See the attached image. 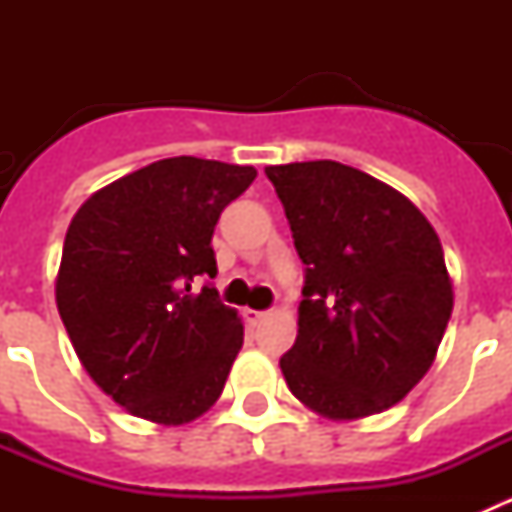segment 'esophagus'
<instances>
[{
  "mask_svg": "<svg viewBox=\"0 0 512 512\" xmlns=\"http://www.w3.org/2000/svg\"><path fill=\"white\" fill-rule=\"evenodd\" d=\"M243 318H246L251 325H256V323H261V320L266 318V312L251 310V307H248V310H243Z\"/></svg>",
  "mask_w": 512,
  "mask_h": 512,
  "instance_id": "34e87169",
  "label": "esophagus"
}]
</instances>
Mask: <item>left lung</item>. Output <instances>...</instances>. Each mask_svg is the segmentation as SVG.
<instances>
[{
  "label": "left lung",
  "instance_id": "left-lung-1",
  "mask_svg": "<svg viewBox=\"0 0 512 512\" xmlns=\"http://www.w3.org/2000/svg\"><path fill=\"white\" fill-rule=\"evenodd\" d=\"M305 271L289 392L328 420L392 408L436 361L454 310L438 233L413 202L338 161L266 166Z\"/></svg>",
  "mask_w": 512,
  "mask_h": 512
}]
</instances>
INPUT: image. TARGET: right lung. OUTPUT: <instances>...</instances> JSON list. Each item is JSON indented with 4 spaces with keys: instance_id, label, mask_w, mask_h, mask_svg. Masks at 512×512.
<instances>
[{
    "instance_id": "1",
    "label": "right lung",
    "mask_w": 512,
    "mask_h": 512,
    "mask_svg": "<svg viewBox=\"0 0 512 512\" xmlns=\"http://www.w3.org/2000/svg\"><path fill=\"white\" fill-rule=\"evenodd\" d=\"M256 179L253 166L174 156L97 189L71 217L56 305L104 395L156 425H184L223 395L243 346L238 310L194 277H215L212 230Z\"/></svg>"
}]
</instances>
